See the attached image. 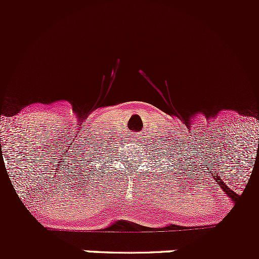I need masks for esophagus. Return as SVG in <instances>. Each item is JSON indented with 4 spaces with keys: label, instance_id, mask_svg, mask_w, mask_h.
<instances>
[{
    "label": "esophagus",
    "instance_id": "34e87169",
    "mask_svg": "<svg viewBox=\"0 0 259 259\" xmlns=\"http://www.w3.org/2000/svg\"><path fill=\"white\" fill-rule=\"evenodd\" d=\"M140 134H139V132H135L134 135H132V140L134 141H139V139H140Z\"/></svg>",
    "mask_w": 259,
    "mask_h": 259
}]
</instances>
